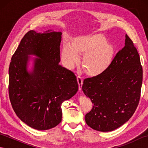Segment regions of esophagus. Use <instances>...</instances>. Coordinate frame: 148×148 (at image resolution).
Masks as SVG:
<instances>
[{
	"label": "esophagus",
	"instance_id": "obj_1",
	"mask_svg": "<svg viewBox=\"0 0 148 148\" xmlns=\"http://www.w3.org/2000/svg\"><path fill=\"white\" fill-rule=\"evenodd\" d=\"M77 81L78 86H79V90H81V88H82V86H83V79L81 76H77Z\"/></svg>",
	"mask_w": 148,
	"mask_h": 148
}]
</instances>
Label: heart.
Wrapping results in <instances>:
<instances>
[{
	"mask_svg": "<svg viewBox=\"0 0 148 148\" xmlns=\"http://www.w3.org/2000/svg\"><path fill=\"white\" fill-rule=\"evenodd\" d=\"M113 47L106 42L100 34H89L76 36L65 44L61 49L64 64L72 69L79 61V55H84L81 65L86 74L96 76L103 73L111 64L114 56Z\"/></svg>",
	"mask_w": 148,
	"mask_h": 148,
	"instance_id": "heart-1",
	"label": "heart"
}]
</instances>
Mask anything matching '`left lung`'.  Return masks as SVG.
I'll return each instance as SVG.
<instances>
[{
  "label": "left lung",
  "instance_id": "obj_1",
  "mask_svg": "<svg viewBox=\"0 0 148 148\" xmlns=\"http://www.w3.org/2000/svg\"><path fill=\"white\" fill-rule=\"evenodd\" d=\"M125 46L116 53L108 68L86 78L82 90L93 104L85 115L86 124L100 132L112 131L128 121L139 104L143 67L134 42L125 36Z\"/></svg>",
  "mask_w": 148,
  "mask_h": 148
}]
</instances>
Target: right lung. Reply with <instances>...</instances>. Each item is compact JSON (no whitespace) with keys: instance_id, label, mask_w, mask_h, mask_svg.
I'll return each instance as SVG.
<instances>
[{"instance_id":"obj_1","label":"right lung","mask_w":148,"mask_h":148,"mask_svg":"<svg viewBox=\"0 0 148 148\" xmlns=\"http://www.w3.org/2000/svg\"><path fill=\"white\" fill-rule=\"evenodd\" d=\"M62 32H28L11 58L9 95L16 114L28 126L51 129L62 121L63 102L76 93L78 84L72 71L58 65ZM34 54L33 71L26 70L28 55Z\"/></svg>"}]
</instances>
